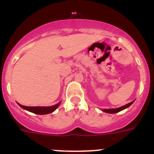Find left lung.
<instances>
[{
	"label": "left lung",
	"mask_w": 154,
	"mask_h": 154,
	"mask_svg": "<svg viewBox=\"0 0 154 154\" xmlns=\"http://www.w3.org/2000/svg\"><path fill=\"white\" fill-rule=\"evenodd\" d=\"M133 102H131V103H128V104L125 105V106H121L119 107V108H116V109H103V112H107V113H116V112H120V111H122V110L128 108L129 106H130L133 103Z\"/></svg>",
	"instance_id": "obj_1"
}]
</instances>
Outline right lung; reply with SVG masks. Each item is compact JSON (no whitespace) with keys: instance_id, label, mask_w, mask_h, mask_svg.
Returning a JSON list of instances; mask_svg holds the SVG:
<instances>
[{"instance_id":"add662e5","label":"right lung","mask_w":154,"mask_h":154,"mask_svg":"<svg viewBox=\"0 0 154 154\" xmlns=\"http://www.w3.org/2000/svg\"><path fill=\"white\" fill-rule=\"evenodd\" d=\"M60 103H57V104L54 105L52 106H22V105H18L22 109L25 110H28L29 112H33L35 114H38V115H45V114H48L53 112L58 107V106L60 105Z\"/></svg>"}]
</instances>
